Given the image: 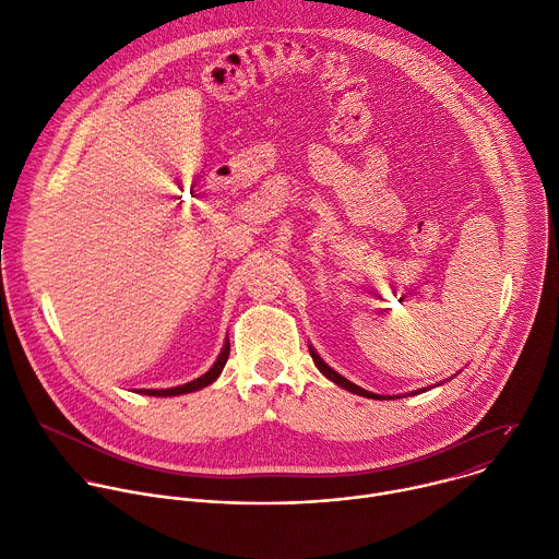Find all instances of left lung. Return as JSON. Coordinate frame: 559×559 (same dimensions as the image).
Returning a JSON list of instances; mask_svg holds the SVG:
<instances>
[{
	"instance_id": "obj_1",
	"label": "left lung",
	"mask_w": 559,
	"mask_h": 559,
	"mask_svg": "<svg viewBox=\"0 0 559 559\" xmlns=\"http://www.w3.org/2000/svg\"><path fill=\"white\" fill-rule=\"evenodd\" d=\"M308 350H311V357H313V361H316V366L322 370V373L331 380V382H335L337 386H342V389H346V391H350V393H355V395H361V397H370V400H393L391 395H378V393H370V391H366V389H359L357 384H353V382H348L346 378H342L337 370H333L320 355H318V350L313 348V346H308ZM424 391V389H421ZM421 391H415V395L417 393H421Z\"/></svg>"
}]
</instances>
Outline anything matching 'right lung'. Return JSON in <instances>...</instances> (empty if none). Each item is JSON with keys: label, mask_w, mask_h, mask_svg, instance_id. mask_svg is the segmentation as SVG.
Masks as SVG:
<instances>
[{"label": "right lung", "mask_w": 559, "mask_h": 559, "mask_svg": "<svg viewBox=\"0 0 559 559\" xmlns=\"http://www.w3.org/2000/svg\"><path fill=\"white\" fill-rule=\"evenodd\" d=\"M228 353H230V342L226 340V342H224V348H222V353H219V357L215 359V364L206 370V373H204L202 378H198V380H193V382H189V384L173 386V389H144V391H140V393H142V395H153V397H175V395H183V393L200 391V389H204V386L213 384V382L219 378L222 368L226 366Z\"/></svg>", "instance_id": "1"}]
</instances>
